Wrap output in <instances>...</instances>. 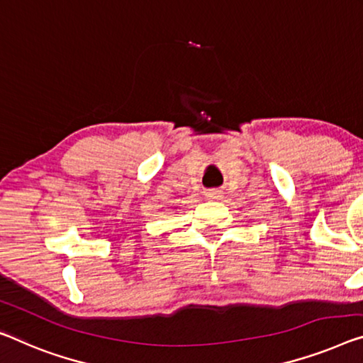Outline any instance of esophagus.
I'll return each mask as SVG.
<instances>
[{
    "label": "esophagus",
    "mask_w": 363,
    "mask_h": 363,
    "mask_svg": "<svg viewBox=\"0 0 363 363\" xmlns=\"http://www.w3.org/2000/svg\"><path fill=\"white\" fill-rule=\"evenodd\" d=\"M207 197L208 199H220L221 197V192L220 191H208L207 192Z\"/></svg>",
    "instance_id": "obj_1"
}]
</instances>
